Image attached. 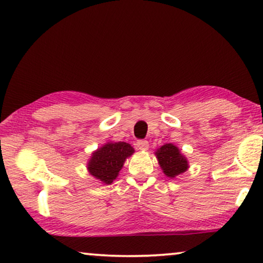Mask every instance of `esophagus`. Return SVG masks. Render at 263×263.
Returning <instances> with one entry per match:
<instances>
[{"label": "esophagus", "mask_w": 263, "mask_h": 263, "mask_svg": "<svg viewBox=\"0 0 263 263\" xmlns=\"http://www.w3.org/2000/svg\"><path fill=\"white\" fill-rule=\"evenodd\" d=\"M137 148L138 150H142V151H146L148 148V142L147 140H144V139H140V140H137Z\"/></svg>", "instance_id": "obj_1"}]
</instances>
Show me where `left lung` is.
Returning a JSON list of instances; mask_svg holds the SVG:
<instances>
[{
    "label": "left lung",
    "instance_id": "1",
    "mask_svg": "<svg viewBox=\"0 0 263 263\" xmlns=\"http://www.w3.org/2000/svg\"><path fill=\"white\" fill-rule=\"evenodd\" d=\"M158 163L166 177L175 178L189 169V164L179 148L174 144H165L155 152Z\"/></svg>",
    "mask_w": 263,
    "mask_h": 263
}]
</instances>
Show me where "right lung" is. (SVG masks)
<instances>
[{
	"mask_svg": "<svg viewBox=\"0 0 263 263\" xmlns=\"http://www.w3.org/2000/svg\"><path fill=\"white\" fill-rule=\"evenodd\" d=\"M133 152L135 148L128 143L108 142L92 154L87 164L88 172L94 178L108 185L118 177L125 160Z\"/></svg>",
	"mask_w": 263,
	"mask_h": 263,
	"instance_id": "add662e5",
	"label": "right lung"
}]
</instances>
